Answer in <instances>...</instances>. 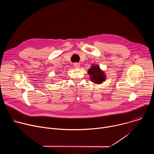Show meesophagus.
<instances>
[{
    "label": "esophagus",
    "mask_w": 154,
    "mask_h": 154,
    "mask_svg": "<svg viewBox=\"0 0 154 154\" xmlns=\"http://www.w3.org/2000/svg\"><path fill=\"white\" fill-rule=\"evenodd\" d=\"M74 66L75 68H80V64L75 63L74 64Z\"/></svg>",
    "instance_id": "1"
}]
</instances>
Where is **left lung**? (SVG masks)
<instances>
[{"label": "left lung", "instance_id": "1", "mask_svg": "<svg viewBox=\"0 0 154 154\" xmlns=\"http://www.w3.org/2000/svg\"><path fill=\"white\" fill-rule=\"evenodd\" d=\"M90 75V80L95 84H101L106 80V74L103 71L100 69L99 66L93 64L91 68L88 71Z\"/></svg>", "mask_w": 154, "mask_h": 154}]
</instances>
